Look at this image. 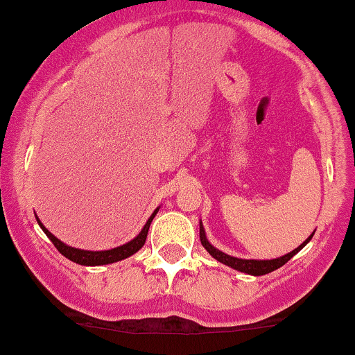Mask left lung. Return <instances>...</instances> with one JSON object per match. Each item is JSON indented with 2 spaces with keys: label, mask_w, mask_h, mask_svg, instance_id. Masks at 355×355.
<instances>
[{
  "label": "left lung",
  "mask_w": 355,
  "mask_h": 355,
  "mask_svg": "<svg viewBox=\"0 0 355 355\" xmlns=\"http://www.w3.org/2000/svg\"><path fill=\"white\" fill-rule=\"evenodd\" d=\"M313 234H315V232H313ZM313 234H311L310 237L304 240V242L301 243L298 249L291 250V252L283 255V257L270 259V261H257V259H239V257H232V255H228V254L222 252V250L215 249V247H213L211 243L208 242L207 234H205L203 223L200 222V240H201V245H203L205 249L208 250V254L211 255V257H215L218 262H222V264L228 266V268L237 269V270H240V272L252 274V276H264V274H269V272H272V270L279 269L281 266H284L286 262H288L289 259L293 257V255L298 254L300 250L303 249V247L306 245L308 242H310L311 237H313Z\"/></svg>",
  "instance_id": "8db88e82"
}]
</instances>
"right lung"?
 <instances>
[{
  "mask_svg": "<svg viewBox=\"0 0 355 355\" xmlns=\"http://www.w3.org/2000/svg\"><path fill=\"white\" fill-rule=\"evenodd\" d=\"M157 211H159V208L155 209L154 213H152L150 218L147 220V223L144 225V228L140 230V234L137 235L135 239L130 240V242L123 243V245L115 247V249H110V250L74 249V247H69V245H66L64 242H60V240L57 239L55 235H52L51 232H49L47 228L42 225L39 218H37V222H39L42 230H44L45 235H47V237L52 240V243L55 245V249L59 250V252L62 254L64 257H67L69 261L76 262V264H81V266H103V264H112V262H118V261H121V259H127L135 252H139V250L144 247V243H146V239H147V234H148V227H150L152 220H154L155 213H157Z\"/></svg>",
  "mask_w": 355,
  "mask_h": 355,
  "instance_id": "obj_1",
  "label": "right lung"
}]
</instances>
